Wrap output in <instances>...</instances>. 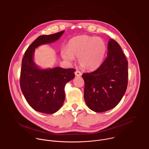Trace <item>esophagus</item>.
<instances>
[{
	"label": "esophagus",
	"instance_id": "obj_1",
	"mask_svg": "<svg viewBox=\"0 0 149 149\" xmlns=\"http://www.w3.org/2000/svg\"><path fill=\"white\" fill-rule=\"evenodd\" d=\"M75 74L76 76L79 77V76H81V72L77 70V71L75 72Z\"/></svg>",
	"mask_w": 149,
	"mask_h": 149
}]
</instances>
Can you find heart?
<instances>
[{
    "instance_id": "heart-1",
    "label": "heart",
    "mask_w": 149,
    "mask_h": 149,
    "mask_svg": "<svg viewBox=\"0 0 149 149\" xmlns=\"http://www.w3.org/2000/svg\"><path fill=\"white\" fill-rule=\"evenodd\" d=\"M107 46L99 37L87 35L77 36L71 39L67 49H63L61 55L63 59L71 62L74 57L78 58L79 65L87 71H94L102 64Z\"/></svg>"
}]
</instances>
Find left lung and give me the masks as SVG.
Here are the masks:
<instances>
[{"label":"left lung","instance_id":"8db88e82","mask_svg":"<svg viewBox=\"0 0 149 149\" xmlns=\"http://www.w3.org/2000/svg\"><path fill=\"white\" fill-rule=\"evenodd\" d=\"M128 62L117 42L110 39L107 57L95 71L84 73V100L91 110L101 113L114 108L128 84Z\"/></svg>","mask_w":149,"mask_h":149}]
</instances>
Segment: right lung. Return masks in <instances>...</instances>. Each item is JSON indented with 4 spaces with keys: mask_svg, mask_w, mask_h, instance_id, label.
<instances>
[{
    "mask_svg": "<svg viewBox=\"0 0 149 149\" xmlns=\"http://www.w3.org/2000/svg\"><path fill=\"white\" fill-rule=\"evenodd\" d=\"M63 32L39 36L28 48L22 59L21 91L31 107L38 112L53 114L59 110L65 100V84L75 77L74 68L40 69L33 59L36 48L57 40Z\"/></svg>",
    "mask_w": 149,
    "mask_h": 149,
    "instance_id": "1",
    "label": "right lung"
}]
</instances>
